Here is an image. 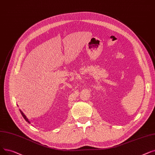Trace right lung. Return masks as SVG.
Listing matches in <instances>:
<instances>
[{"label": "right lung", "mask_w": 155, "mask_h": 155, "mask_svg": "<svg viewBox=\"0 0 155 155\" xmlns=\"http://www.w3.org/2000/svg\"><path fill=\"white\" fill-rule=\"evenodd\" d=\"M19 111H20V113H21V115H22L23 117L25 118V120L26 121V122H27L28 123H29V124H30V122H29V121H28V119L27 118H26V116L24 115V113H23L21 111V110H19Z\"/></svg>", "instance_id": "1"}]
</instances>
